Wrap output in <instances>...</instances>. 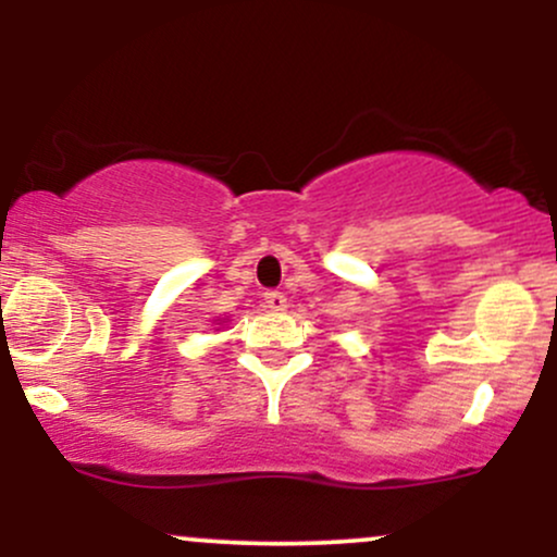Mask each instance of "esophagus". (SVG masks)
<instances>
[{"instance_id":"34e87169","label":"esophagus","mask_w":557,"mask_h":557,"mask_svg":"<svg viewBox=\"0 0 557 557\" xmlns=\"http://www.w3.org/2000/svg\"><path fill=\"white\" fill-rule=\"evenodd\" d=\"M264 306L270 311H285L287 309V298H285V293H280V290H267L264 293Z\"/></svg>"}]
</instances>
